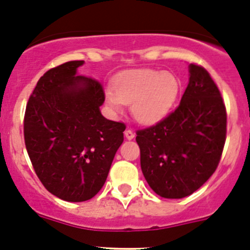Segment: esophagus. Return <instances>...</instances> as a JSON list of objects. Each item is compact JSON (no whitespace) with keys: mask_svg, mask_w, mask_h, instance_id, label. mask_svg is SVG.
<instances>
[{"mask_svg":"<svg viewBox=\"0 0 250 250\" xmlns=\"http://www.w3.org/2000/svg\"><path fill=\"white\" fill-rule=\"evenodd\" d=\"M125 137L127 138L128 140H132V139H134L135 133L133 132V130H130V129H125Z\"/></svg>","mask_w":250,"mask_h":250,"instance_id":"esophagus-1","label":"esophagus"}]
</instances>
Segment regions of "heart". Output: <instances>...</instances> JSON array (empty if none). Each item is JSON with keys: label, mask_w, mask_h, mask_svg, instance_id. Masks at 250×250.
Returning <instances> with one entry per match:
<instances>
[{"label": "heart", "mask_w": 250, "mask_h": 250, "mask_svg": "<svg viewBox=\"0 0 250 250\" xmlns=\"http://www.w3.org/2000/svg\"><path fill=\"white\" fill-rule=\"evenodd\" d=\"M113 90L105 93L107 105L116 112L130 104L132 115L141 125H155L173 109L180 82L172 72L158 70H128L113 80Z\"/></svg>", "instance_id": "obj_1"}]
</instances>
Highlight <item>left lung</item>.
I'll return each instance as SVG.
<instances>
[{"label":"left lung","instance_id":"left-lung-1","mask_svg":"<svg viewBox=\"0 0 250 250\" xmlns=\"http://www.w3.org/2000/svg\"><path fill=\"white\" fill-rule=\"evenodd\" d=\"M168 117L137 132L140 166L148 186L165 198H184L215 172L226 138V110L218 87L198 65Z\"/></svg>","mask_w":250,"mask_h":250}]
</instances>
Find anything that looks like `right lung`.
<instances>
[{"mask_svg": "<svg viewBox=\"0 0 250 250\" xmlns=\"http://www.w3.org/2000/svg\"><path fill=\"white\" fill-rule=\"evenodd\" d=\"M83 60L48 70L25 111L24 138L37 176L67 202L94 197L106 181L125 125L105 118V95L93 78L78 76Z\"/></svg>", "mask_w": 250, "mask_h": 250, "instance_id": "obj_1", "label": "right lung"}]
</instances>
